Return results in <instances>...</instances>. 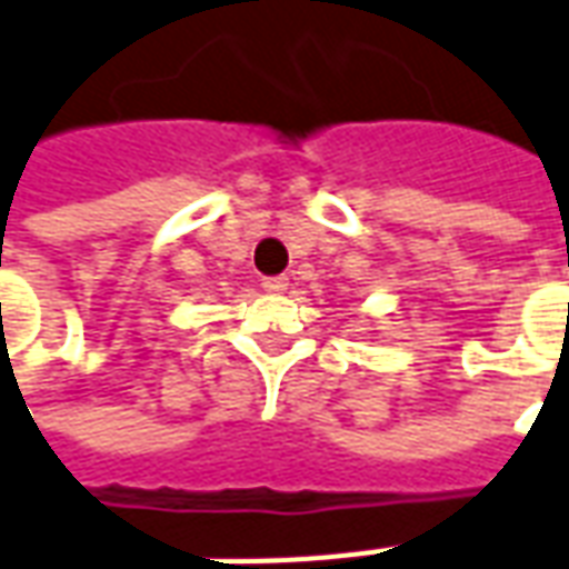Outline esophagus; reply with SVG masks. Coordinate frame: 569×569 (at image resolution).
<instances>
[{
	"label": "esophagus",
	"mask_w": 569,
	"mask_h": 569,
	"mask_svg": "<svg viewBox=\"0 0 569 569\" xmlns=\"http://www.w3.org/2000/svg\"><path fill=\"white\" fill-rule=\"evenodd\" d=\"M261 286H264V292H283L289 283H286V277H264Z\"/></svg>",
	"instance_id": "1"
}]
</instances>
